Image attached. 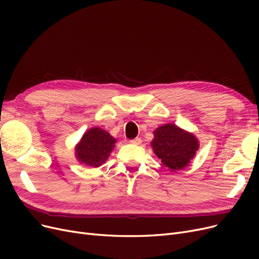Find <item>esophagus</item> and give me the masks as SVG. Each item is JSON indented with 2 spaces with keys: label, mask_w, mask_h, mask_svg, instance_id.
<instances>
[{
  "label": "esophagus",
  "mask_w": 259,
  "mask_h": 259,
  "mask_svg": "<svg viewBox=\"0 0 259 259\" xmlns=\"http://www.w3.org/2000/svg\"><path fill=\"white\" fill-rule=\"evenodd\" d=\"M131 144H133V145H140V144H142V139H140L139 137H136L135 139H132L131 140Z\"/></svg>",
  "instance_id": "obj_1"
}]
</instances>
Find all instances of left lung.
<instances>
[{
	"label": "left lung",
	"instance_id": "left-lung-1",
	"mask_svg": "<svg viewBox=\"0 0 259 259\" xmlns=\"http://www.w3.org/2000/svg\"><path fill=\"white\" fill-rule=\"evenodd\" d=\"M155 155L170 170L183 169L193 158L199 143L190 133L174 124H165L154 131L151 143Z\"/></svg>",
	"mask_w": 259,
	"mask_h": 259
}]
</instances>
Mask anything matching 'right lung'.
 <instances>
[{"instance_id": "add662e5", "label": "right lung", "mask_w": 259, "mask_h": 259, "mask_svg": "<svg viewBox=\"0 0 259 259\" xmlns=\"http://www.w3.org/2000/svg\"><path fill=\"white\" fill-rule=\"evenodd\" d=\"M116 140L99 127H94L84 134L76 147V158L88 166H100L112 151Z\"/></svg>"}]
</instances>
